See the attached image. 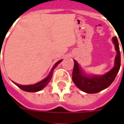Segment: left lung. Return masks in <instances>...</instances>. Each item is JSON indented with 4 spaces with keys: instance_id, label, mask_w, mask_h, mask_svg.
Masks as SVG:
<instances>
[{
    "instance_id": "left-lung-1",
    "label": "left lung",
    "mask_w": 124,
    "mask_h": 124,
    "mask_svg": "<svg viewBox=\"0 0 124 124\" xmlns=\"http://www.w3.org/2000/svg\"><path fill=\"white\" fill-rule=\"evenodd\" d=\"M112 43L117 51L114 67L102 75L87 74L74 60V66L72 74L73 83L79 89L88 94L97 93L107 88L114 81L120 67V52L117 37L112 38Z\"/></svg>"
}]
</instances>
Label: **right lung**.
<instances>
[{
  "mask_svg": "<svg viewBox=\"0 0 124 124\" xmlns=\"http://www.w3.org/2000/svg\"><path fill=\"white\" fill-rule=\"evenodd\" d=\"M63 60H61L60 61H58V62L54 64V65L53 66V68H51V71H50V73L48 74V75L46 77L45 79L41 81L38 82V83H36V84H31V85H20V84H18L16 83H13L16 85V86H18L19 88H20L22 90L24 91L27 92H30V93H35V92H38L41 91V89L44 88L47 84H48L49 82L50 81L51 78H52L53 76V70Z\"/></svg>",
  "mask_w": 124,
  "mask_h": 124,
  "instance_id": "1",
  "label": "right lung"
}]
</instances>
